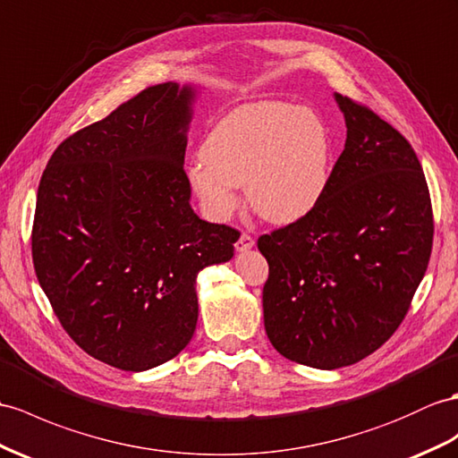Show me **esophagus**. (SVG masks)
I'll list each match as a JSON object with an SVG mask.
<instances>
[{
  "label": "esophagus",
  "instance_id": "1",
  "mask_svg": "<svg viewBox=\"0 0 458 458\" xmlns=\"http://www.w3.org/2000/svg\"><path fill=\"white\" fill-rule=\"evenodd\" d=\"M254 247V239L249 235V233H242L239 237V241L235 242V249L237 252H244V250H250Z\"/></svg>",
  "mask_w": 458,
  "mask_h": 458
}]
</instances>
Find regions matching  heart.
<instances>
[{
    "instance_id": "b5f03b06",
    "label": "heart",
    "mask_w": 458,
    "mask_h": 458,
    "mask_svg": "<svg viewBox=\"0 0 458 458\" xmlns=\"http://www.w3.org/2000/svg\"><path fill=\"white\" fill-rule=\"evenodd\" d=\"M330 151L328 128L315 110L264 100L231 110L209 130L188 178L209 219H231L244 186L256 214L293 223L325 196Z\"/></svg>"
}]
</instances>
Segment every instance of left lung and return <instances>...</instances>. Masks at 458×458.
I'll return each mask as SVG.
<instances>
[{"instance_id": "8db88e82", "label": "left lung", "mask_w": 458, "mask_h": 458, "mask_svg": "<svg viewBox=\"0 0 458 458\" xmlns=\"http://www.w3.org/2000/svg\"><path fill=\"white\" fill-rule=\"evenodd\" d=\"M334 98L348 136L325 196L259 239L270 266L267 338L284 358L315 369L358 363L393 336L433 244L428 182L408 140L371 108Z\"/></svg>"}]
</instances>
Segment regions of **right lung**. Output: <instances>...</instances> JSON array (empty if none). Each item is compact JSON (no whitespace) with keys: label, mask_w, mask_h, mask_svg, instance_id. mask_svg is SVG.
Returning a JSON list of instances; mask_svg holds the SVG:
<instances>
[{"label":"right lung","mask_w":458,"mask_h":458,"mask_svg":"<svg viewBox=\"0 0 458 458\" xmlns=\"http://www.w3.org/2000/svg\"><path fill=\"white\" fill-rule=\"evenodd\" d=\"M196 89H143L64 140L38 186L32 262L72 340L122 371L181 353L198 272L233 259L239 231L199 219L184 173Z\"/></svg>","instance_id":"right-lung-1"}]
</instances>
